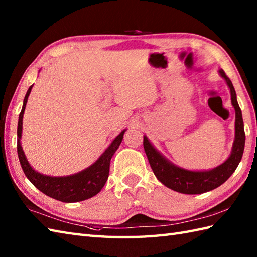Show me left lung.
I'll return each mask as SVG.
<instances>
[{
    "label": "left lung",
    "instance_id": "1",
    "mask_svg": "<svg viewBox=\"0 0 257 257\" xmlns=\"http://www.w3.org/2000/svg\"><path fill=\"white\" fill-rule=\"evenodd\" d=\"M219 73L225 79L228 88H230L232 105L235 109V139H234L231 155L226 161L212 170H187V169L180 168L169 161L151 145L148 138L144 136L145 152L155 176L162 184H165L169 189L177 191V192L183 194H201L216 189L232 176V173L236 170L238 163L241 162L245 146L242 111L237 103L236 92L232 81L223 69H219Z\"/></svg>",
    "mask_w": 257,
    "mask_h": 257
}]
</instances>
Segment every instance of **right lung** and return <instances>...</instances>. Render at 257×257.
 I'll list each match as a JSON object with an SVG mask.
<instances>
[{"label":"right lung","mask_w":257,"mask_h":257,"mask_svg":"<svg viewBox=\"0 0 257 257\" xmlns=\"http://www.w3.org/2000/svg\"><path fill=\"white\" fill-rule=\"evenodd\" d=\"M32 87L33 85L30 87L25 95L23 107H22V110L19 116L18 124V155L21 167L23 169L25 176L32 182V184L40 191H42L43 193L55 200L65 202V203H73V202H79L92 198V196L100 192V190L103 188V185H105L107 181L109 176L110 160L114 152L119 148L120 144H121L125 129L122 130L113 139V141L109 145L105 152L98 158V160L92 163L90 167L86 168L85 170L67 177L44 176V174L35 171L31 167L24 155L23 148L21 146L23 114L27 99H29V96L31 94Z\"/></svg>","instance_id":"1"}]
</instances>
